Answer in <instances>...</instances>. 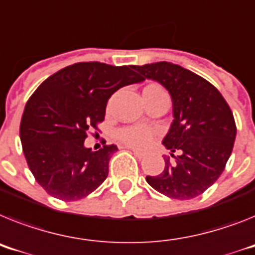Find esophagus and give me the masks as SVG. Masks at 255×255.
Listing matches in <instances>:
<instances>
[{
	"instance_id": "1",
	"label": "esophagus",
	"mask_w": 255,
	"mask_h": 255,
	"mask_svg": "<svg viewBox=\"0 0 255 255\" xmlns=\"http://www.w3.org/2000/svg\"><path fill=\"white\" fill-rule=\"evenodd\" d=\"M132 151V153L135 154V157H138V158H143L145 156V153L144 152H140V151H138V149H134V148H130Z\"/></svg>"
}]
</instances>
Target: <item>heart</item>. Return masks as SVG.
<instances>
[{"label": "heart", "instance_id": "heart-1", "mask_svg": "<svg viewBox=\"0 0 255 255\" xmlns=\"http://www.w3.org/2000/svg\"><path fill=\"white\" fill-rule=\"evenodd\" d=\"M117 138L134 148H145L153 139V132L145 125L125 126L117 131Z\"/></svg>", "mask_w": 255, "mask_h": 255}]
</instances>
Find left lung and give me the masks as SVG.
Here are the masks:
<instances>
[{
	"label": "left lung",
	"mask_w": 255,
	"mask_h": 255,
	"mask_svg": "<svg viewBox=\"0 0 255 255\" xmlns=\"http://www.w3.org/2000/svg\"><path fill=\"white\" fill-rule=\"evenodd\" d=\"M132 69L160 82L173 102L174 120L162 144L174 160L165 158L162 173L147 175V183L170 199L200 196L221 177L231 156L236 138L231 108L218 89L178 64L158 62Z\"/></svg>",
	"instance_id": "8db88e82"
}]
</instances>
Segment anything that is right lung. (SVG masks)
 Wrapping results in <instances>:
<instances>
[{"mask_svg":"<svg viewBox=\"0 0 255 255\" xmlns=\"http://www.w3.org/2000/svg\"><path fill=\"white\" fill-rule=\"evenodd\" d=\"M142 81L132 65L82 62L60 69L37 88L21 116L20 140L29 170L49 195L75 201L106 180L117 147L104 144L91 151L85 139L104 120L111 95Z\"/></svg>","mask_w":255,"mask_h":255,"instance_id":"1","label":"right lung"}]
</instances>
